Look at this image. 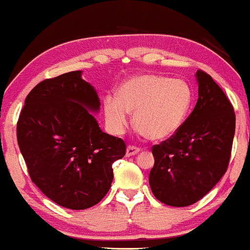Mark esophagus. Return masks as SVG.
<instances>
[{
  "mask_svg": "<svg viewBox=\"0 0 250 250\" xmlns=\"http://www.w3.org/2000/svg\"><path fill=\"white\" fill-rule=\"evenodd\" d=\"M139 152H140V148H138V147L131 146V145H128L127 148H126V156L135 155V154H138Z\"/></svg>",
  "mask_w": 250,
  "mask_h": 250,
  "instance_id": "1",
  "label": "esophagus"
}]
</instances>
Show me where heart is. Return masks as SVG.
<instances>
[{"instance_id": "1", "label": "heart", "mask_w": 250, "mask_h": 250, "mask_svg": "<svg viewBox=\"0 0 250 250\" xmlns=\"http://www.w3.org/2000/svg\"><path fill=\"white\" fill-rule=\"evenodd\" d=\"M192 89L184 80L160 75L135 76L122 84L118 96L104 98V115L110 131L122 134L128 112L140 134L150 140L170 138L187 119L192 105Z\"/></svg>"}]
</instances>
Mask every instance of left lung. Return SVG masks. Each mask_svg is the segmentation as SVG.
I'll return each mask as SVG.
<instances>
[{
  "mask_svg": "<svg viewBox=\"0 0 250 250\" xmlns=\"http://www.w3.org/2000/svg\"><path fill=\"white\" fill-rule=\"evenodd\" d=\"M196 79L195 109L176 133L152 149L153 195L177 208L195 204L220 181L235 133V113L225 92L203 70H197Z\"/></svg>",
  "mask_w": 250,
  "mask_h": 250,
  "instance_id": "1",
  "label": "left lung"
}]
</instances>
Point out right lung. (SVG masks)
I'll use <instances>...</instances> for the list:
<instances>
[{
    "instance_id": "add662e5",
    "label": "right lung",
    "mask_w": 250,
    "mask_h": 250,
    "mask_svg": "<svg viewBox=\"0 0 250 250\" xmlns=\"http://www.w3.org/2000/svg\"><path fill=\"white\" fill-rule=\"evenodd\" d=\"M81 74L38 83L17 123L31 180L47 198L70 210H85L104 198L113 180L112 163L126 152L124 141L98 126L91 112L100 110V98Z\"/></svg>"
}]
</instances>
